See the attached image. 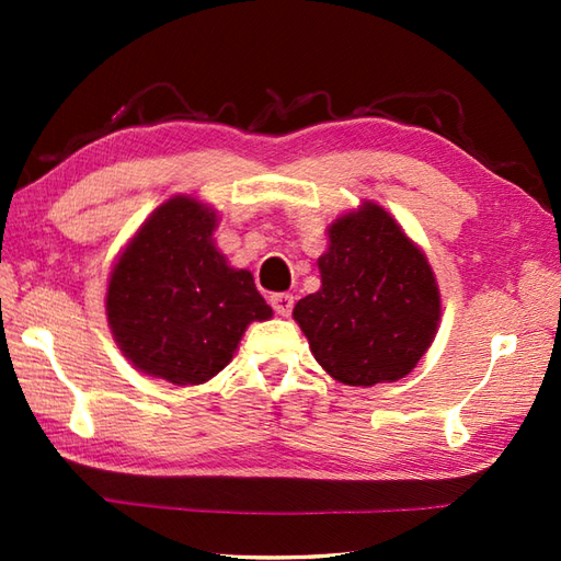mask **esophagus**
Here are the masks:
<instances>
[{"label": "esophagus", "instance_id": "obj_1", "mask_svg": "<svg viewBox=\"0 0 561 561\" xmlns=\"http://www.w3.org/2000/svg\"><path fill=\"white\" fill-rule=\"evenodd\" d=\"M270 304L279 316H289L291 308H294V296L291 294H272Z\"/></svg>", "mask_w": 561, "mask_h": 561}]
</instances>
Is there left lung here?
Here are the masks:
<instances>
[{
    "mask_svg": "<svg viewBox=\"0 0 561 561\" xmlns=\"http://www.w3.org/2000/svg\"><path fill=\"white\" fill-rule=\"evenodd\" d=\"M320 287L294 306L316 362L347 386L408 376L434 342L440 299L424 253L374 202L330 226Z\"/></svg>",
    "mask_w": 561,
    "mask_h": 561,
    "instance_id": "left-lung-1",
    "label": "left lung"
}]
</instances>
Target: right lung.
<instances>
[{
  "mask_svg": "<svg viewBox=\"0 0 561 561\" xmlns=\"http://www.w3.org/2000/svg\"><path fill=\"white\" fill-rule=\"evenodd\" d=\"M217 214L193 197L161 205L113 267L105 311L139 371L197 386L233 359L248 323L272 318L253 274L211 243Z\"/></svg>",
  "mask_w": 561,
  "mask_h": 561,
  "instance_id": "obj_1",
  "label": "right lung"
}]
</instances>
